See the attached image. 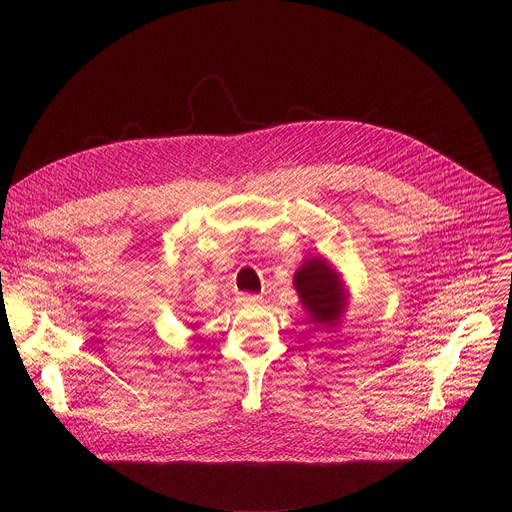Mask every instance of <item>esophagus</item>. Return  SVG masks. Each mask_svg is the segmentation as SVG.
<instances>
[{
	"label": "esophagus",
	"instance_id": "34e87169",
	"mask_svg": "<svg viewBox=\"0 0 512 512\" xmlns=\"http://www.w3.org/2000/svg\"><path fill=\"white\" fill-rule=\"evenodd\" d=\"M239 302H241L243 306H259V304L263 302V298L257 296V294H243V296L239 298Z\"/></svg>",
	"mask_w": 512,
	"mask_h": 512
}]
</instances>
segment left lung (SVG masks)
<instances>
[{"instance_id":"8db88e82","label":"left lung","mask_w":512,"mask_h":512,"mask_svg":"<svg viewBox=\"0 0 512 512\" xmlns=\"http://www.w3.org/2000/svg\"><path fill=\"white\" fill-rule=\"evenodd\" d=\"M294 285L312 322L332 324L340 318L344 308V291L336 273L324 259L316 257L306 261L296 273Z\"/></svg>"}]
</instances>
